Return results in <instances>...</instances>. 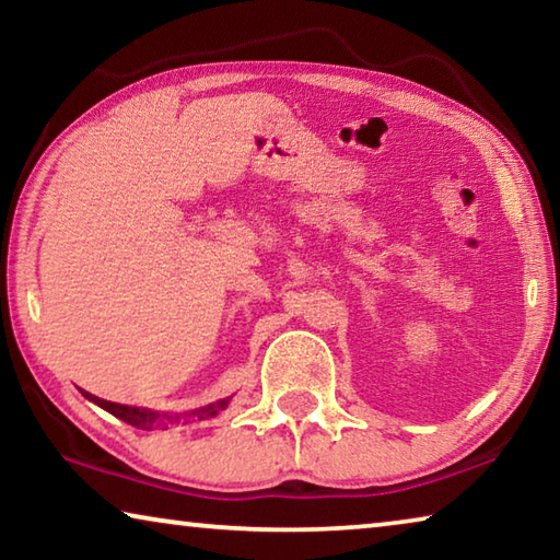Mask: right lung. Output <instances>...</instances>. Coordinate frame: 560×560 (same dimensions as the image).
Masks as SVG:
<instances>
[{
  "instance_id": "add662e5",
  "label": "right lung",
  "mask_w": 560,
  "mask_h": 560,
  "mask_svg": "<svg viewBox=\"0 0 560 560\" xmlns=\"http://www.w3.org/2000/svg\"><path fill=\"white\" fill-rule=\"evenodd\" d=\"M83 397H89L91 402H96L103 410L110 412L113 417H118V420L132 424V428L138 430H153V428H167V422H189V420H207V417H214L220 410H224L226 405H230V397L220 402H212V405H205L200 410H192V412H185V415H160L153 410H145V407H130V405H118V402H108V400H101V397L91 395L83 390Z\"/></svg>"
}]
</instances>
